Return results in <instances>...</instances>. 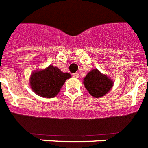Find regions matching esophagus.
Returning <instances> with one entry per match:
<instances>
[{
  "label": "esophagus",
  "mask_w": 148,
  "mask_h": 148,
  "mask_svg": "<svg viewBox=\"0 0 148 148\" xmlns=\"http://www.w3.org/2000/svg\"><path fill=\"white\" fill-rule=\"evenodd\" d=\"M72 76H73V77H74V78H77L79 77V74L78 73H74V74H72Z\"/></svg>",
  "instance_id": "1"
}]
</instances>
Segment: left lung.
<instances>
[{
    "label": "left lung",
    "mask_w": 148,
    "mask_h": 148,
    "mask_svg": "<svg viewBox=\"0 0 148 148\" xmlns=\"http://www.w3.org/2000/svg\"><path fill=\"white\" fill-rule=\"evenodd\" d=\"M84 80V86L89 94L97 98L105 95L113 86V81L97 69L89 72Z\"/></svg>",
    "instance_id": "obj_1"
}]
</instances>
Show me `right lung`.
Instances as JSON below:
<instances>
[{
  "mask_svg": "<svg viewBox=\"0 0 148 148\" xmlns=\"http://www.w3.org/2000/svg\"><path fill=\"white\" fill-rule=\"evenodd\" d=\"M71 77L69 73H63L58 67L50 65L43 71L34 72L31 77L32 90L41 97H55L64 85L65 81Z\"/></svg>",
  "mask_w": 148,
  "mask_h": 148,
  "instance_id": "1",
  "label": "right lung"
}]
</instances>
